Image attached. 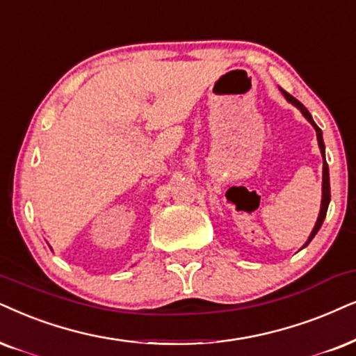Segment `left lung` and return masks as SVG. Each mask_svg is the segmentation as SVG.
Here are the masks:
<instances>
[{
	"instance_id": "obj_1",
	"label": "left lung",
	"mask_w": 356,
	"mask_h": 356,
	"mask_svg": "<svg viewBox=\"0 0 356 356\" xmlns=\"http://www.w3.org/2000/svg\"><path fill=\"white\" fill-rule=\"evenodd\" d=\"M282 92V95H284V98L287 102L291 103V105H294L298 110L300 111V113L304 115V118L309 121L310 124L314 126V129H316L317 133V143H318V149H321V154L323 157V169H322V202H321V211H318V217H317V222L316 225H314V230L310 232V235L307 238V241L304 243L302 248H305V246L309 245L310 241H312V238L317 235V232L321 230L323 220H325V215H327V209H328V204H330V175H328V165H327V161H325V145H323V138H322V129L318 128V126L316 124V121L312 120V115L309 113L307 108H305L302 103H300L299 100H296L294 97H291L289 93L284 92L282 88H279Z\"/></svg>"
}]
</instances>
